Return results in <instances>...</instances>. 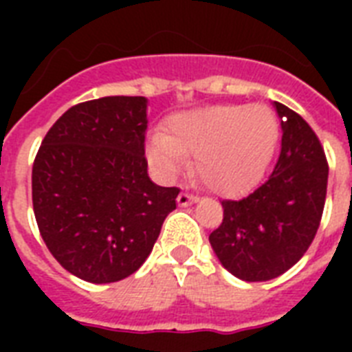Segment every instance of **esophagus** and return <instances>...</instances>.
<instances>
[{"mask_svg": "<svg viewBox=\"0 0 352 352\" xmlns=\"http://www.w3.org/2000/svg\"><path fill=\"white\" fill-rule=\"evenodd\" d=\"M197 201V197H193V195H190V193L186 192H181L179 193V197H177V203H179V206H188V204H192Z\"/></svg>", "mask_w": 352, "mask_h": 352, "instance_id": "34e87169", "label": "esophagus"}]
</instances>
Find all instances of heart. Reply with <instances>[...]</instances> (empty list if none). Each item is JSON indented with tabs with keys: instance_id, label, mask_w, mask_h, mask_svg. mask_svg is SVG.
<instances>
[{
	"instance_id": "1",
	"label": "heart",
	"mask_w": 352,
	"mask_h": 352,
	"mask_svg": "<svg viewBox=\"0 0 352 352\" xmlns=\"http://www.w3.org/2000/svg\"><path fill=\"white\" fill-rule=\"evenodd\" d=\"M279 126L267 106H210L179 113L168 133L149 140V162L175 177L195 157L199 179L215 193L239 195L257 181L272 157Z\"/></svg>"
}]
</instances>
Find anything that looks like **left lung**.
Returning <instances> with one entry per match:
<instances>
[{"label": "left lung", "instance_id": "obj_1", "mask_svg": "<svg viewBox=\"0 0 352 352\" xmlns=\"http://www.w3.org/2000/svg\"><path fill=\"white\" fill-rule=\"evenodd\" d=\"M281 153L250 195L223 201V223L210 234L221 265L243 281H268L300 261L314 241L327 195L329 164L316 133L296 111L274 102Z\"/></svg>", "mask_w": 352, "mask_h": 352}]
</instances>
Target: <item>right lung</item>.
<instances>
[{
	"mask_svg": "<svg viewBox=\"0 0 352 352\" xmlns=\"http://www.w3.org/2000/svg\"><path fill=\"white\" fill-rule=\"evenodd\" d=\"M144 96H104L63 113L36 153L32 208L54 259L89 283L137 272L177 208L179 188L148 177Z\"/></svg>",
	"mask_w": 352,
	"mask_h": 352,
	"instance_id": "add662e5",
	"label": "right lung"
}]
</instances>
